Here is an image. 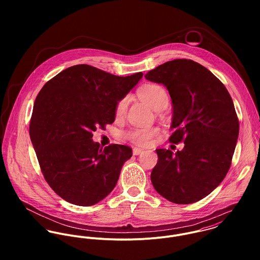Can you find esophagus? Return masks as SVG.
<instances>
[{
    "label": "esophagus",
    "mask_w": 260,
    "mask_h": 260,
    "mask_svg": "<svg viewBox=\"0 0 260 260\" xmlns=\"http://www.w3.org/2000/svg\"><path fill=\"white\" fill-rule=\"evenodd\" d=\"M143 153V149L134 148L133 149V155H140Z\"/></svg>",
    "instance_id": "esophagus-1"
}]
</instances>
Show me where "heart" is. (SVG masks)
Wrapping results in <instances>:
<instances>
[{
  "mask_svg": "<svg viewBox=\"0 0 260 260\" xmlns=\"http://www.w3.org/2000/svg\"><path fill=\"white\" fill-rule=\"evenodd\" d=\"M138 95L155 111L164 110L169 103V97L166 90L158 84H147L143 86L139 89ZM128 105L129 97L124 96L123 98H121L116 104V117L122 118L127 112ZM158 132L159 130L155 127H133L127 130L124 136L133 144L145 146L149 144V142L152 140L154 136L158 134Z\"/></svg>",
  "mask_w": 260,
  "mask_h": 260,
  "instance_id": "obj_1",
  "label": "heart"
}]
</instances>
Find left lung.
Returning <instances> with one entry per match:
<instances>
[{
	"mask_svg": "<svg viewBox=\"0 0 260 260\" xmlns=\"http://www.w3.org/2000/svg\"><path fill=\"white\" fill-rule=\"evenodd\" d=\"M173 104L169 142H184L182 151L156 149L151 173L155 190L176 204H190L210 194L226 176L235 150L239 122L222 82L197 62L176 59L149 71Z\"/></svg>",
	"mask_w": 260,
	"mask_h": 260,
	"instance_id": "left-lung-1",
	"label": "left lung"
}]
</instances>
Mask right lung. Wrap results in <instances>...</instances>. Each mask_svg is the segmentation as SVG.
I'll list each match as a JSON object with an SVG mask.
<instances>
[{
	"label": "right lung",
	"mask_w": 260,
	"mask_h": 260,
	"mask_svg": "<svg viewBox=\"0 0 260 260\" xmlns=\"http://www.w3.org/2000/svg\"><path fill=\"white\" fill-rule=\"evenodd\" d=\"M142 76L120 77L81 64L56 75L39 92L30 138L45 180L64 200L91 206L116 186L132 149L102 148L93 142V132L114 122L117 102Z\"/></svg>",
	"instance_id": "obj_1"
}]
</instances>
